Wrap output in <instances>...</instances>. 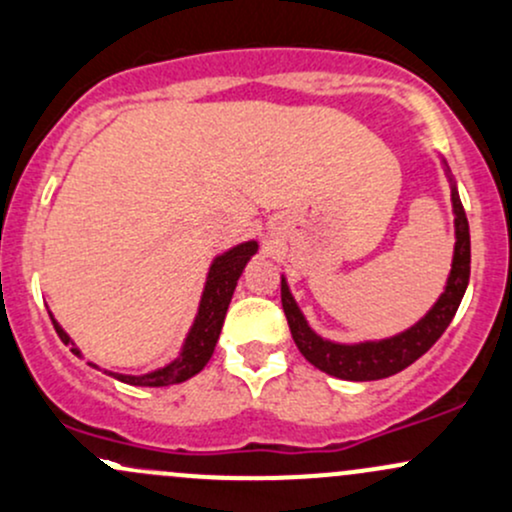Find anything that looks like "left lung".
Segmentation results:
<instances>
[{
    "label": "left lung",
    "mask_w": 512,
    "mask_h": 512,
    "mask_svg": "<svg viewBox=\"0 0 512 512\" xmlns=\"http://www.w3.org/2000/svg\"><path fill=\"white\" fill-rule=\"evenodd\" d=\"M452 205L456 246L452 273H449L447 278V288L439 295V300L434 302L432 310L427 312L415 327L398 334V337L364 344L327 342V339L317 337V334L307 327L300 307L295 305L293 295H290L288 283H285V278H280V302H283V312L285 317H288L290 334H293L300 354L305 356L312 366L329 373V376L344 378V381H378V378H388L393 376V373L403 371V368L415 364L425 351H430V346L442 337L444 329L449 327L456 310H459V302L464 298L471 273L469 222H466V212L464 207H461L459 192H456L454 185Z\"/></svg>",
    "instance_id": "8db88e82"
}]
</instances>
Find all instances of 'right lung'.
<instances>
[{
	"label": "right lung",
	"instance_id": "add662e5",
	"mask_svg": "<svg viewBox=\"0 0 512 512\" xmlns=\"http://www.w3.org/2000/svg\"><path fill=\"white\" fill-rule=\"evenodd\" d=\"M258 251L256 241H246V244L234 246L227 254L214 258L210 266V276H207L205 293H202L200 310H197L195 324H192L188 339H185L183 351H180L178 359L173 364L158 368V371L144 373V376H124V373H109L117 381L129 383V386H173V383H183L188 378L200 373L207 366V361L212 359L214 346H217L219 332H222L224 315H227V307L232 302L236 280H239L241 271L249 263V258ZM53 320V315H51ZM58 337L65 344H70V337L63 332V327L53 320ZM73 354L80 356L78 349H70Z\"/></svg>",
	"mask_w": 512,
	"mask_h": 512
}]
</instances>
